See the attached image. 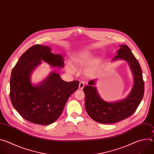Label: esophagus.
I'll return each mask as SVG.
<instances>
[{"mask_svg": "<svg viewBox=\"0 0 154 154\" xmlns=\"http://www.w3.org/2000/svg\"><path fill=\"white\" fill-rule=\"evenodd\" d=\"M84 85H85L84 83H83V82H80V83H79V89L82 90V89L83 88Z\"/></svg>", "mask_w": 154, "mask_h": 154, "instance_id": "34e87169", "label": "esophagus"}]
</instances>
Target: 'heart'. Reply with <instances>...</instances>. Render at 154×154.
Segmentation results:
<instances>
[{"label": "heart", "instance_id": "heart-1", "mask_svg": "<svg viewBox=\"0 0 154 154\" xmlns=\"http://www.w3.org/2000/svg\"><path fill=\"white\" fill-rule=\"evenodd\" d=\"M93 59V57L90 52H83L74 55L72 58V61L77 66H83L90 63ZM67 69L69 72L72 73L75 71L74 68L71 64L67 65ZM93 68L90 66L86 69V72L88 74H91L93 72Z\"/></svg>", "mask_w": 154, "mask_h": 154}]
</instances>
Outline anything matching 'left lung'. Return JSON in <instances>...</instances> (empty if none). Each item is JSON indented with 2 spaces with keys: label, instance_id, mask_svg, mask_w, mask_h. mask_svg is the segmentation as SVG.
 I'll return each mask as SVG.
<instances>
[{
  "label": "left lung",
  "instance_id": "1",
  "mask_svg": "<svg viewBox=\"0 0 154 154\" xmlns=\"http://www.w3.org/2000/svg\"><path fill=\"white\" fill-rule=\"evenodd\" d=\"M120 47L113 60H124L130 65L134 76V85L129 95L123 100L109 103L99 96L93 86L94 80L90 81L89 85L83 88L86 111L91 119L99 123L113 124L128 118L135 113L143 97L144 83L140 65L127 46Z\"/></svg>",
  "mask_w": 154,
  "mask_h": 154
}]
</instances>
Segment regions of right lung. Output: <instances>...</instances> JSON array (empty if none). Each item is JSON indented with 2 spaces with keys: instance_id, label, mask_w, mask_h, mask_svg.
<instances>
[{
  "instance_id": "obj_1",
  "label": "right lung",
  "mask_w": 154,
  "mask_h": 154,
  "mask_svg": "<svg viewBox=\"0 0 154 154\" xmlns=\"http://www.w3.org/2000/svg\"><path fill=\"white\" fill-rule=\"evenodd\" d=\"M41 60L54 67L64 66L63 57L51 53L49 47L32 46L20 56L12 70L10 96L14 108L24 119L49 125L60 117L69 96L78 89L79 82H65L52 72L40 85L33 86L30 75Z\"/></svg>"
}]
</instances>
